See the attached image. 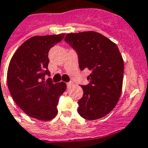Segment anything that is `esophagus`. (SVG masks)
Masks as SVG:
<instances>
[{
	"label": "esophagus",
	"mask_w": 148,
	"mask_h": 148,
	"mask_svg": "<svg viewBox=\"0 0 148 148\" xmlns=\"http://www.w3.org/2000/svg\"><path fill=\"white\" fill-rule=\"evenodd\" d=\"M73 84V83L72 82H67V83H66V85H67V87H70Z\"/></svg>",
	"instance_id": "34e87169"
}]
</instances>
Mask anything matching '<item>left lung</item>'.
I'll use <instances>...</instances> for the list:
<instances>
[{
  "label": "left lung",
  "mask_w": 148,
  "mask_h": 148,
  "mask_svg": "<svg viewBox=\"0 0 148 148\" xmlns=\"http://www.w3.org/2000/svg\"><path fill=\"white\" fill-rule=\"evenodd\" d=\"M65 42L77 54L80 70L91 71L90 82L81 86L78 113L89 121L103 117L115 107L122 90L124 65L118 47L95 32L67 34Z\"/></svg>",
  "instance_id": "obj_1"
}]
</instances>
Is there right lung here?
Listing matches in <instances>:
<instances>
[{
    "label": "right lung",
    "instance_id": "right-lung-1",
    "mask_svg": "<svg viewBox=\"0 0 148 148\" xmlns=\"http://www.w3.org/2000/svg\"><path fill=\"white\" fill-rule=\"evenodd\" d=\"M65 34L34 36L21 45L11 59L8 86L16 104L26 114L49 121L57 114L58 99L66 89L65 82L53 83L48 69L49 51Z\"/></svg>",
    "mask_w": 148,
    "mask_h": 148
}]
</instances>
